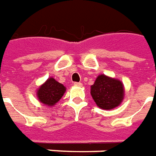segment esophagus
<instances>
[{"label":"esophagus","mask_w":156,"mask_h":156,"mask_svg":"<svg viewBox=\"0 0 156 156\" xmlns=\"http://www.w3.org/2000/svg\"><path fill=\"white\" fill-rule=\"evenodd\" d=\"M74 85L76 86V87H81V86H82V83H81V82H75Z\"/></svg>","instance_id":"obj_1"}]
</instances>
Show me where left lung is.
<instances>
[{"label":"left lung","instance_id":"left-lung-1","mask_svg":"<svg viewBox=\"0 0 156 156\" xmlns=\"http://www.w3.org/2000/svg\"><path fill=\"white\" fill-rule=\"evenodd\" d=\"M90 95L99 108L110 110L121 103L124 89L120 80L100 75L90 87Z\"/></svg>","mask_w":156,"mask_h":156}]
</instances>
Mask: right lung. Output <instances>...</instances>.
<instances>
[{
  "label": "right lung",
  "instance_id": "right-lung-1",
  "mask_svg": "<svg viewBox=\"0 0 156 156\" xmlns=\"http://www.w3.org/2000/svg\"><path fill=\"white\" fill-rule=\"evenodd\" d=\"M66 91V87L54 78H48L44 85L37 90L38 100L48 106H53L57 103Z\"/></svg>",
  "mask_w": 156,
  "mask_h": 156
}]
</instances>
